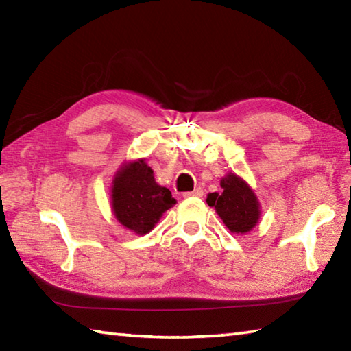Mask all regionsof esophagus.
<instances>
[{
    "mask_svg": "<svg viewBox=\"0 0 351 351\" xmlns=\"http://www.w3.org/2000/svg\"><path fill=\"white\" fill-rule=\"evenodd\" d=\"M184 198H192V197H195V198H199V197H203V189H199V187H197L195 190H192V192H186L182 195Z\"/></svg>",
    "mask_w": 351,
    "mask_h": 351,
    "instance_id": "34e87169",
    "label": "esophagus"
}]
</instances>
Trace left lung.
Returning <instances> with one entry per match:
<instances>
[{
    "instance_id": "1",
    "label": "left lung",
    "mask_w": 351,
    "mask_h": 351,
    "mask_svg": "<svg viewBox=\"0 0 351 351\" xmlns=\"http://www.w3.org/2000/svg\"><path fill=\"white\" fill-rule=\"evenodd\" d=\"M221 193H210L207 204L215 210L230 232H249L258 221V201L247 184L237 175L224 176L221 182Z\"/></svg>"
}]
</instances>
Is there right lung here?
I'll list each match as a JSON object with an SVG mask.
<instances>
[{"label": "right lung", "mask_w": 351, "mask_h": 351, "mask_svg": "<svg viewBox=\"0 0 351 351\" xmlns=\"http://www.w3.org/2000/svg\"><path fill=\"white\" fill-rule=\"evenodd\" d=\"M112 210L119 223L144 235L176 201L167 187L158 186L144 159L123 165L112 181Z\"/></svg>", "instance_id": "right-lung-1"}]
</instances>
